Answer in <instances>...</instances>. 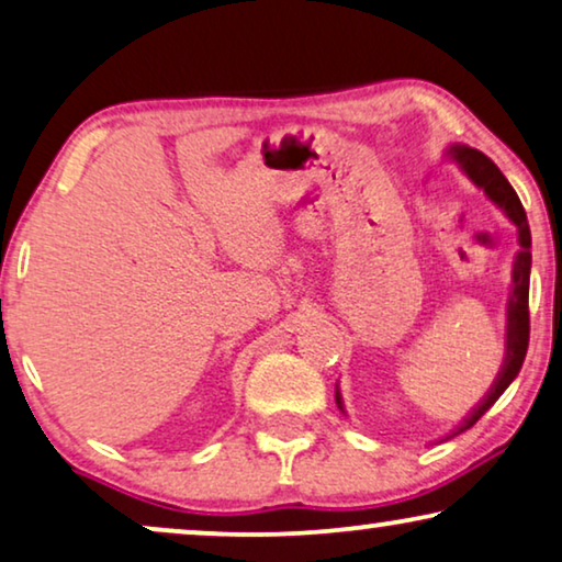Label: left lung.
Masks as SVG:
<instances>
[{
	"mask_svg": "<svg viewBox=\"0 0 562 562\" xmlns=\"http://www.w3.org/2000/svg\"><path fill=\"white\" fill-rule=\"evenodd\" d=\"M450 156L460 164L462 171L473 179V182L481 187V190L488 194V198L496 203L501 211H504L508 218L514 221V226L519 228V246L521 251L516 254L514 261V290L512 297H508V326H506V362L501 368L496 383H493L491 393L481 401V406L473 408L465 422L460 424V431H465L473 426L477 418H481L485 411H488L493 403L501 398V393L512 385V380L519 375L521 362L527 357V347H529V267H532V234H529V223H527V213L521 207L519 194L514 192V187L508 184V179L501 175V169L493 164L488 156L477 151V148H468V146H452ZM336 403L341 408V395L336 391ZM344 411V408H341Z\"/></svg>",
	"mask_w": 562,
	"mask_h": 562,
	"instance_id": "8db88e82",
	"label": "left lung"
}]
</instances>
